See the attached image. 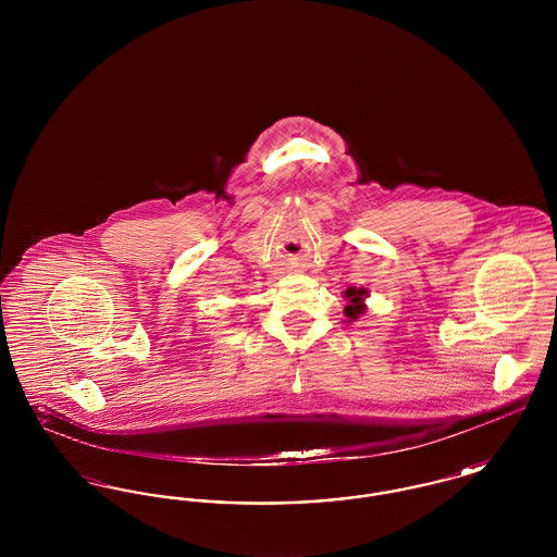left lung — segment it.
Masks as SVG:
<instances>
[{
  "label": "left lung",
  "instance_id": "8db88e82",
  "mask_svg": "<svg viewBox=\"0 0 557 557\" xmlns=\"http://www.w3.org/2000/svg\"><path fill=\"white\" fill-rule=\"evenodd\" d=\"M363 296H366V290H355V288H350V290H346V298H348V305H346L345 313L348 319H357L361 313H363Z\"/></svg>",
  "mask_w": 557,
  "mask_h": 557
}]
</instances>
